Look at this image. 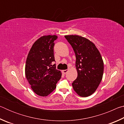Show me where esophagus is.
Wrapping results in <instances>:
<instances>
[{"instance_id":"obj_1","label":"esophagus","mask_w":124,"mask_h":124,"mask_svg":"<svg viewBox=\"0 0 124 124\" xmlns=\"http://www.w3.org/2000/svg\"><path fill=\"white\" fill-rule=\"evenodd\" d=\"M68 70H63L62 72L64 73V74H66V73L68 72Z\"/></svg>"}]
</instances>
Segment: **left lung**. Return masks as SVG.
I'll return each mask as SVG.
<instances>
[{
	"instance_id": "1",
	"label": "left lung",
	"mask_w": 124,
	"mask_h": 124,
	"mask_svg": "<svg viewBox=\"0 0 124 124\" xmlns=\"http://www.w3.org/2000/svg\"><path fill=\"white\" fill-rule=\"evenodd\" d=\"M72 46L76 56L78 77L72 86L81 97L94 93L102 80L104 70L102 58L93 43L79 35H65Z\"/></svg>"
}]
</instances>
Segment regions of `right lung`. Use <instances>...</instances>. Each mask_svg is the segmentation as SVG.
<instances>
[{
    "mask_svg": "<svg viewBox=\"0 0 124 124\" xmlns=\"http://www.w3.org/2000/svg\"><path fill=\"white\" fill-rule=\"evenodd\" d=\"M57 35L40 38L33 44L27 56L25 74L31 88L40 96H47L56 87L62 74L52 66L54 62V41Z\"/></svg>",
    "mask_w": 124,
    "mask_h": 124,
    "instance_id": "obj_1",
    "label": "right lung"
}]
</instances>
